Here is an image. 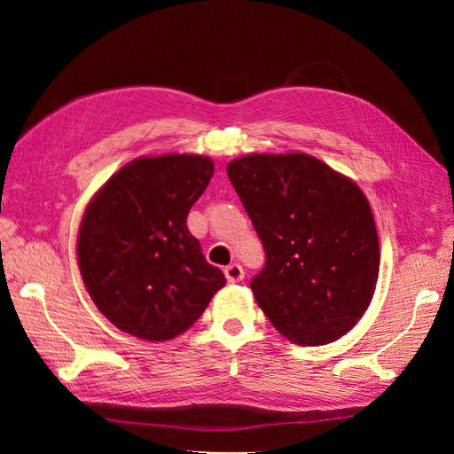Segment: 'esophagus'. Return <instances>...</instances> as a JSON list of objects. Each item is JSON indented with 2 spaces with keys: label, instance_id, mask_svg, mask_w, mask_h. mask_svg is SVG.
<instances>
[{
  "label": "esophagus",
  "instance_id": "34e87169",
  "mask_svg": "<svg viewBox=\"0 0 454 454\" xmlns=\"http://www.w3.org/2000/svg\"><path fill=\"white\" fill-rule=\"evenodd\" d=\"M223 272L229 282H240L244 278V269L239 263H231L229 267L223 269Z\"/></svg>",
  "mask_w": 454,
  "mask_h": 454
}]
</instances>
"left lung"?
Listing matches in <instances>:
<instances>
[{"mask_svg":"<svg viewBox=\"0 0 454 454\" xmlns=\"http://www.w3.org/2000/svg\"><path fill=\"white\" fill-rule=\"evenodd\" d=\"M229 180L265 248L250 287L278 332L318 347L360 322L379 278V237L364 191L307 153H254Z\"/></svg>","mask_w":454,"mask_h":454,"instance_id":"8db88e82","label":"left lung"}]
</instances>
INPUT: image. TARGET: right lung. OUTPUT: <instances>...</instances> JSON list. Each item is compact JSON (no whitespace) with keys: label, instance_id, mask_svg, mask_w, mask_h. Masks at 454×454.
I'll return each mask as SVG.
<instances>
[{"label":"right lung","instance_id":"1","mask_svg":"<svg viewBox=\"0 0 454 454\" xmlns=\"http://www.w3.org/2000/svg\"><path fill=\"white\" fill-rule=\"evenodd\" d=\"M212 174L214 160L204 155L138 157L87 204L77 235L79 272L94 305L121 332L174 339L225 286L187 229L191 206Z\"/></svg>","mask_w":454,"mask_h":454}]
</instances>
